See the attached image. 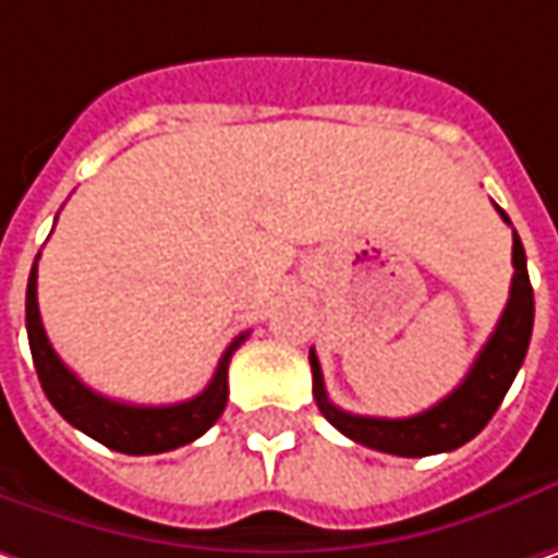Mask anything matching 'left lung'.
<instances>
[{
    "label": "left lung",
    "mask_w": 558,
    "mask_h": 558,
    "mask_svg": "<svg viewBox=\"0 0 558 558\" xmlns=\"http://www.w3.org/2000/svg\"><path fill=\"white\" fill-rule=\"evenodd\" d=\"M499 215L506 225H512L502 208H499ZM512 268H515V275H512V287H509V303L502 308L490 340L484 343V350L477 352L472 372L449 397H444L437 405L424 409L418 415H412V418L352 415V412H343L327 400L318 355H315V350H308L312 393H315L322 415L355 444L377 449V452H390V456H405V459L449 452V449H459L472 437H477L487 427V422L494 418L506 390L512 387L521 362H524L527 343H531L534 290H531V278H527V258H524L519 233H512Z\"/></svg>",
    "instance_id": "obj_1"
}]
</instances>
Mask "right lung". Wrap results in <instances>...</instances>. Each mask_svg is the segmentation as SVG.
<instances>
[{
	"label": "right lung",
	"instance_id": "add662e5",
	"mask_svg": "<svg viewBox=\"0 0 558 558\" xmlns=\"http://www.w3.org/2000/svg\"><path fill=\"white\" fill-rule=\"evenodd\" d=\"M246 337H250V330L240 333L225 350L208 387L193 400L174 402V405H131V402L109 400V397L93 393L84 380L61 362L59 352L52 350V343L43 330V318H39L37 262L31 268L27 340H31V355H34V368L43 384V393L59 409L64 422L84 430L86 437L99 440L102 447L128 452V456H156V452H168V449H178L203 437L208 427L221 418V412L228 405V365Z\"/></svg>",
	"mask_w": 558,
	"mask_h": 558
}]
</instances>
